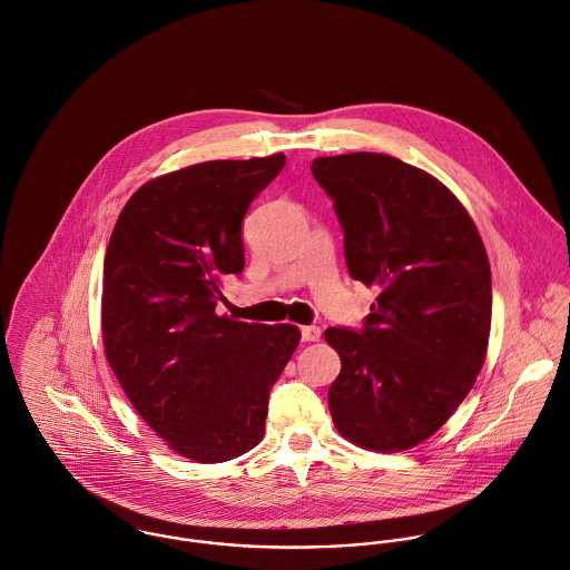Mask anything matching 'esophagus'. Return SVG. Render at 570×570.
<instances>
[{
  "mask_svg": "<svg viewBox=\"0 0 570 570\" xmlns=\"http://www.w3.org/2000/svg\"><path fill=\"white\" fill-rule=\"evenodd\" d=\"M320 337H322V331L317 326H304L302 328V340L304 342H320Z\"/></svg>",
  "mask_w": 570,
  "mask_h": 570,
  "instance_id": "obj_1",
  "label": "esophagus"
}]
</instances>
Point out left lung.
<instances>
[{
  "mask_svg": "<svg viewBox=\"0 0 570 570\" xmlns=\"http://www.w3.org/2000/svg\"><path fill=\"white\" fill-rule=\"evenodd\" d=\"M352 279L379 291L361 331L324 333L342 356L328 390L335 428L374 452H403L445 425L484 363L491 268L454 194L385 154L315 158Z\"/></svg>",
  "mask_w": 570,
  "mask_h": 570,
  "instance_id": "left-lung-1",
  "label": "left lung"
}]
</instances>
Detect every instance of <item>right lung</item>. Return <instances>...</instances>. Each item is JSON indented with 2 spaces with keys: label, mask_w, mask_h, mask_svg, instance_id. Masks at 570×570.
<instances>
[{
  "label": "right lung",
  "mask_w": 570,
  "mask_h": 570,
  "mask_svg": "<svg viewBox=\"0 0 570 570\" xmlns=\"http://www.w3.org/2000/svg\"><path fill=\"white\" fill-rule=\"evenodd\" d=\"M284 154L209 160L142 185L116 220L106 264V356L142 421L178 454L225 462L264 439L268 394L299 328L218 315L244 268L242 220Z\"/></svg>",
  "instance_id": "right-lung-1"
}]
</instances>
